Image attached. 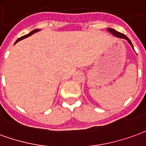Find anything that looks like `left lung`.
I'll return each mask as SVG.
<instances>
[{
    "label": "left lung",
    "mask_w": 146,
    "mask_h": 146,
    "mask_svg": "<svg viewBox=\"0 0 146 146\" xmlns=\"http://www.w3.org/2000/svg\"><path fill=\"white\" fill-rule=\"evenodd\" d=\"M107 30L109 31L110 33L112 34V35H113L114 36L117 37V38H120V39H124L127 40V42H128V43H129L130 45L131 46V47H132L133 49H134V46H133L132 43H131V40H130L128 38H127L125 35H124L123 33H119V32H117V31H116L115 29H107Z\"/></svg>",
    "instance_id": "obj_1"
}]
</instances>
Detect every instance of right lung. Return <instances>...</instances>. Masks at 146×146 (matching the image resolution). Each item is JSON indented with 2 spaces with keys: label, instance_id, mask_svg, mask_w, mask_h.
I'll return each mask as SVG.
<instances>
[{
  "label": "right lung",
  "instance_id": "right-lung-1",
  "mask_svg": "<svg viewBox=\"0 0 146 146\" xmlns=\"http://www.w3.org/2000/svg\"><path fill=\"white\" fill-rule=\"evenodd\" d=\"M39 31H40V29H34V30L32 31V32H31V33H29V34H26V35H25V36H23L20 37V38H19V39H17L16 42H15V43H17V42H19V41H20V40H22V39H25V38H27V37L30 36H32L33 34L36 33H37V32H39Z\"/></svg>",
  "mask_w": 146,
  "mask_h": 146
}]
</instances>
